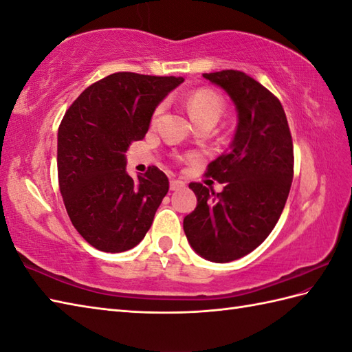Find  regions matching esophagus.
<instances>
[{"label":"esophagus","instance_id":"obj_1","mask_svg":"<svg viewBox=\"0 0 352 352\" xmlns=\"http://www.w3.org/2000/svg\"><path fill=\"white\" fill-rule=\"evenodd\" d=\"M184 182L182 180H175V178H172L170 180V190H180L184 188Z\"/></svg>","mask_w":352,"mask_h":352}]
</instances>
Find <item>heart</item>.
I'll list each match as a JSON object with an SVG mask.
<instances>
[{"mask_svg": "<svg viewBox=\"0 0 352 352\" xmlns=\"http://www.w3.org/2000/svg\"><path fill=\"white\" fill-rule=\"evenodd\" d=\"M186 106H188V111L193 124H199V122L216 124L219 121L221 115L223 113L222 98L216 92L210 91V89H198V91H195L189 96ZM162 111H163V106H159L155 109L153 115V122H155L157 119H159Z\"/></svg>", "mask_w": 352, "mask_h": 352, "instance_id": "obj_1", "label": "heart"}]
</instances>
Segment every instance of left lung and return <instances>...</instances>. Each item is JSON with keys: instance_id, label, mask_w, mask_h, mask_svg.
I'll list each match as a JSON object with an SVG mask.
<instances>
[{"instance_id": "8db88e82", "label": "left lung", "mask_w": 352, "mask_h": 352, "mask_svg": "<svg viewBox=\"0 0 352 352\" xmlns=\"http://www.w3.org/2000/svg\"><path fill=\"white\" fill-rule=\"evenodd\" d=\"M203 77L234 102L237 125L228 151L207 168L222 192L190 183L198 203L183 228L198 256L227 263L256 250L278 222L294 178V144L281 102L258 81L233 69Z\"/></svg>"}]
</instances>
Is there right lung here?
Segmentation results:
<instances>
[{"mask_svg": "<svg viewBox=\"0 0 352 352\" xmlns=\"http://www.w3.org/2000/svg\"><path fill=\"white\" fill-rule=\"evenodd\" d=\"M184 81L116 72L83 91L57 133L58 186L72 226L104 252H124L145 237L169 190L168 177L149 166L126 172L131 142L142 140L155 107Z\"/></svg>", "mask_w": 352, "mask_h": 352, "instance_id": "add662e5", "label": "right lung"}]
</instances>
